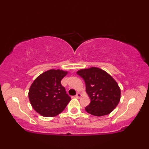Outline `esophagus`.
<instances>
[{
	"label": "esophagus",
	"instance_id": "esophagus-1",
	"mask_svg": "<svg viewBox=\"0 0 149 149\" xmlns=\"http://www.w3.org/2000/svg\"><path fill=\"white\" fill-rule=\"evenodd\" d=\"M81 96V94L80 93H77V95H76V97H77V98H80Z\"/></svg>",
	"mask_w": 149,
	"mask_h": 149
}]
</instances>
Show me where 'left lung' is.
Here are the masks:
<instances>
[{
  "instance_id": "left-lung-1",
  "label": "left lung",
  "mask_w": 149,
  "mask_h": 149,
  "mask_svg": "<svg viewBox=\"0 0 149 149\" xmlns=\"http://www.w3.org/2000/svg\"><path fill=\"white\" fill-rule=\"evenodd\" d=\"M77 73L85 81L86 92L91 100L85 111L98 117L111 113L121 98V90L115 79L96 67L81 69Z\"/></svg>"
}]
</instances>
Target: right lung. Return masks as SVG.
<instances>
[{
  "label": "right lung",
  "mask_w": 149,
  "mask_h": 149,
  "mask_svg": "<svg viewBox=\"0 0 149 149\" xmlns=\"http://www.w3.org/2000/svg\"><path fill=\"white\" fill-rule=\"evenodd\" d=\"M67 73L52 69L42 73L32 83L28 97L32 108L40 115L55 117L62 113L70 101V97L61 84Z\"/></svg>",
  "instance_id": "1"
}]
</instances>
